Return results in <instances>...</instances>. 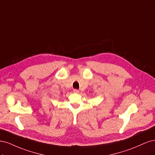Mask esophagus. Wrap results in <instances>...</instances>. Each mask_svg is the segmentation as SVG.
<instances>
[{
	"label": "esophagus",
	"instance_id": "34e87169",
	"mask_svg": "<svg viewBox=\"0 0 155 155\" xmlns=\"http://www.w3.org/2000/svg\"><path fill=\"white\" fill-rule=\"evenodd\" d=\"M73 92H74V93H79V90H78V89H74V90H73Z\"/></svg>",
	"mask_w": 155,
	"mask_h": 155
}]
</instances>
